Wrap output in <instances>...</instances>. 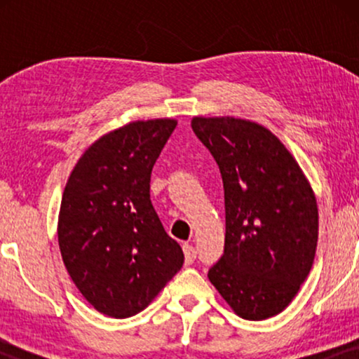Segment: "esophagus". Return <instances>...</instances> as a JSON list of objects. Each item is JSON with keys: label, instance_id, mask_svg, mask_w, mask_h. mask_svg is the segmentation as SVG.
Wrapping results in <instances>:
<instances>
[{"label": "esophagus", "instance_id": "obj_1", "mask_svg": "<svg viewBox=\"0 0 359 359\" xmlns=\"http://www.w3.org/2000/svg\"><path fill=\"white\" fill-rule=\"evenodd\" d=\"M183 253H184V262H186V264L194 263V259H196V250H194L193 245H191V243H184V245H183Z\"/></svg>", "mask_w": 359, "mask_h": 359}]
</instances>
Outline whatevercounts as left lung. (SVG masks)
<instances>
[{"label": "left lung", "instance_id": "1", "mask_svg": "<svg viewBox=\"0 0 359 359\" xmlns=\"http://www.w3.org/2000/svg\"><path fill=\"white\" fill-rule=\"evenodd\" d=\"M191 127L217 161L225 194V248L209 281L238 317L278 316L316 258L312 186L286 145L258 122L194 116Z\"/></svg>", "mask_w": 359, "mask_h": 359}]
</instances>
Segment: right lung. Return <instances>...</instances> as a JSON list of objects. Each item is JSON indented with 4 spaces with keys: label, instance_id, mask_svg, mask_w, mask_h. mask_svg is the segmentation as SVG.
<instances>
[{
    "label": "right lung",
    "instance_id": "add662e5",
    "mask_svg": "<svg viewBox=\"0 0 359 359\" xmlns=\"http://www.w3.org/2000/svg\"><path fill=\"white\" fill-rule=\"evenodd\" d=\"M173 117L134 121L101 135L73 166L57 237L81 296L112 318L144 311L183 266L150 201V175Z\"/></svg>",
    "mask_w": 359,
    "mask_h": 359
}]
</instances>
